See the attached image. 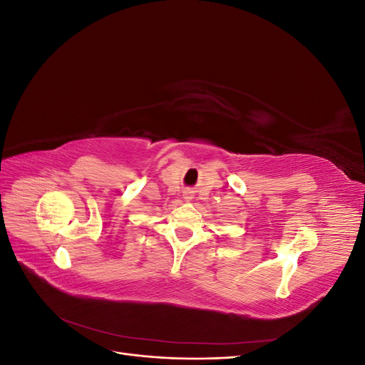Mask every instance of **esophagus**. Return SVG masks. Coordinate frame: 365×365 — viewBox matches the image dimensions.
<instances>
[{"mask_svg":"<svg viewBox=\"0 0 365 365\" xmlns=\"http://www.w3.org/2000/svg\"><path fill=\"white\" fill-rule=\"evenodd\" d=\"M192 192H185L184 193V197H185V200H192V195H190Z\"/></svg>","mask_w":365,"mask_h":365,"instance_id":"1","label":"esophagus"}]
</instances>
